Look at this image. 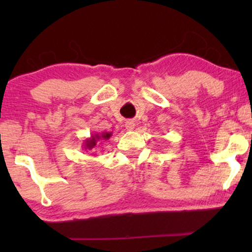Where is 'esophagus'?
<instances>
[{
	"label": "esophagus",
	"mask_w": 252,
	"mask_h": 252,
	"mask_svg": "<svg viewBox=\"0 0 252 252\" xmlns=\"http://www.w3.org/2000/svg\"><path fill=\"white\" fill-rule=\"evenodd\" d=\"M125 126H126L127 130H133L134 127H135V124H134L133 120H128V122H126Z\"/></svg>",
	"instance_id": "obj_1"
}]
</instances>
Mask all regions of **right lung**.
Segmentation results:
<instances>
[{
    "label": "right lung",
    "mask_w": 252,
    "mask_h": 252,
    "mask_svg": "<svg viewBox=\"0 0 252 252\" xmlns=\"http://www.w3.org/2000/svg\"><path fill=\"white\" fill-rule=\"evenodd\" d=\"M111 135H112L111 132L95 133V134H93V135H91V137L86 139L82 146H84L85 150H92L93 148L96 147V143H97L99 140H109Z\"/></svg>",
    "instance_id": "1"
}]
</instances>
